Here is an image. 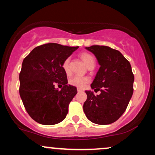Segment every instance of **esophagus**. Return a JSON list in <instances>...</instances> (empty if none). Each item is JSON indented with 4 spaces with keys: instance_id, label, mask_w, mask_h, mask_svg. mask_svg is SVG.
Masks as SVG:
<instances>
[{
    "instance_id": "1",
    "label": "esophagus",
    "mask_w": 155,
    "mask_h": 155,
    "mask_svg": "<svg viewBox=\"0 0 155 155\" xmlns=\"http://www.w3.org/2000/svg\"><path fill=\"white\" fill-rule=\"evenodd\" d=\"M77 91H78V92H83V90H81V89L78 88V89H77Z\"/></svg>"
}]
</instances>
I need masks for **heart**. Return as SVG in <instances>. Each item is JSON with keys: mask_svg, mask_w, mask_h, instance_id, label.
<instances>
[{"mask_svg": "<svg viewBox=\"0 0 155 155\" xmlns=\"http://www.w3.org/2000/svg\"><path fill=\"white\" fill-rule=\"evenodd\" d=\"M81 58L87 66L90 65V64L95 63L94 57L91 54H88V53H83V54H81ZM69 61H70L69 58H67V59L65 60V61L63 63V68L64 71L65 72V74H68L70 73ZM88 81L89 79L87 77H84V76H75L74 77H72L71 79H70V80H69V84L71 85H72V86L76 87L83 88L88 83Z\"/></svg>", "mask_w": 155, "mask_h": 155, "instance_id": "b5f03b06", "label": "heart"}]
</instances>
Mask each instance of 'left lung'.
Here are the masks:
<instances>
[{
    "mask_svg": "<svg viewBox=\"0 0 155 155\" xmlns=\"http://www.w3.org/2000/svg\"><path fill=\"white\" fill-rule=\"evenodd\" d=\"M95 56L100 65L92 90H86L87 98L83 106L87 118L93 123L108 124L122 116L133 93L134 76L129 61L120 51L107 46L85 47Z\"/></svg>",
    "mask_w": 155,
    "mask_h": 155,
    "instance_id": "left-lung-1",
    "label": "left lung"
}]
</instances>
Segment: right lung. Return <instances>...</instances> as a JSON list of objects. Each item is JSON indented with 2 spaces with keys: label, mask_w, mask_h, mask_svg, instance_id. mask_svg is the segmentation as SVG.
<instances>
[{
  "label": "right lung",
  "mask_w": 155,
  "mask_h": 155,
  "mask_svg": "<svg viewBox=\"0 0 155 155\" xmlns=\"http://www.w3.org/2000/svg\"><path fill=\"white\" fill-rule=\"evenodd\" d=\"M79 47L49 43L34 48L23 60L19 74V95L28 114L38 123L62 122L77 89L67 84L63 63ZM64 86L59 91L54 85Z\"/></svg>",
  "instance_id": "obj_1"
}]
</instances>
